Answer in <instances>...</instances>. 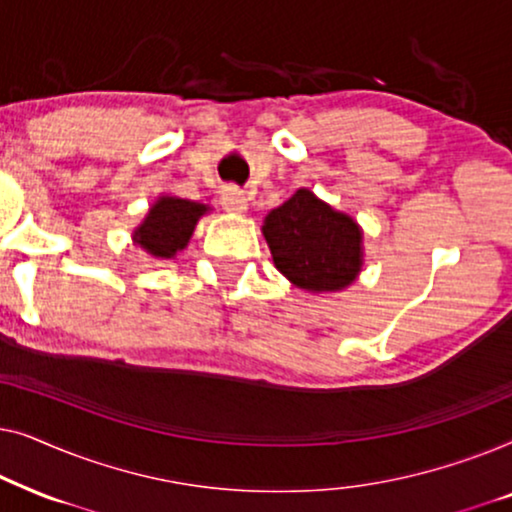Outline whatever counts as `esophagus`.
Here are the masks:
<instances>
[{
	"label": "esophagus",
	"mask_w": 512,
	"mask_h": 512,
	"mask_svg": "<svg viewBox=\"0 0 512 512\" xmlns=\"http://www.w3.org/2000/svg\"><path fill=\"white\" fill-rule=\"evenodd\" d=\"M221 207L230 214H242L247 212V195L237 186H226L221 191Z\"/></svg>",
	"instance_id": "34e87169"
}]
</instances>
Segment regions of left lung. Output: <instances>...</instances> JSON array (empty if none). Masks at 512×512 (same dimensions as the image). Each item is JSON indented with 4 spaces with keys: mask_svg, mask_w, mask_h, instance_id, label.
<instances>
[{
    "mask_svg": "<svg viewBox=\"0 0 512 512\" xmlns=\"http://www.w3.org/2000/svg\"><path fill=\"white\" fill-rule=\"evenodd\" d=\"M263 235L272 261L298 289L340 291L361 270V230L300 188L265 216Z\"/></svg>",
    "mask_w": 512,
    "mask_h": 512,
    "instance_id": "8db88e82",
    "label": "left lung"
}]
</instances>
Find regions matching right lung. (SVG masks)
<instances>
[{"label":"right lung","instance_id":"obj_1","mask_svg":"<svg viewBox=\"0 0 512 512\" xmlns=\"http://www.w3.org/2000/svg\"><path fill=\"white\" fill-rule=\"evenodd\" d=\"M207 212L205 205L181 198H160L142 226L135 230L139 247L160 258H172L191 240L195 223Z\"/></svg>","mask_w":512,"mask_h":512}]
</instances>
